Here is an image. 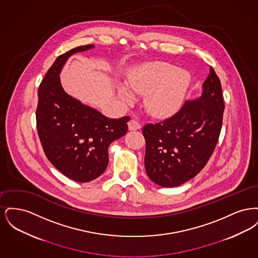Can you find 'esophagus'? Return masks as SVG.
Wrapping results in <instances>:
<instances>
[{
	"label": "esophagus",
	"mask_w": 258,
	"mask_h": 258,
	"mask_svg": "<svg viewBox=\"0 0 258 258\" xmlns=\"http://www.w3.org/2000/svg\"><path fill=\"white\" fill-rule=\"evenodd\" d=\"M127 124H128V130L130 131H137L141 127L140 123H138V121L135 120V119H132Z\"/></svg>",
	"instance_id": "34e87169"
}]
</instances>
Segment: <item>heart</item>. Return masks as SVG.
<instances>
[{
  "instance_id": "obj_1",
  "label": "heart",
  "mask_w": 258,
  "mask_h": 258,
  "mask_svg": "<svg viewBox=\"0 0 258 258\" xmlns=\"http://www.w3.org/2000/svg\"><path fill=\"white\" fill-rule=\"evenodd\" d=\"M190 83V75L184 70H176L166 62H151L135 69L128 75L127 85L138 94H144V106L153 116L164 118L175 114L183 104ZM119 96L132 100L131 91L118 88Z\"/></svg>"
}]
</instances>
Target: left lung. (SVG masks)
Segmentation results:
<instances>
[{
  "label": "left lung",
  "instance_id": "left-lung-1",
  "mask_svg": "<svg viewBox=\"0 0 258 258\" xmlns=\"http://www.w3.org/2000/svg\"><path fill=\"white\" fill-rule=\"evenodd\" d=\"M202 87L199 98L186 100L171 117L142 128L145 169L160 186H178L197 176L218 143L224 102L220 78L212 67Z\"/></svg>",
  "mask_w": 258,
  "mask_h": 258
}]
</instances>
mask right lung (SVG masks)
<instances>
[{
  "label": "right lung",
  "mask_w": 258,
  "mask_h": 258,
  "mask_svg": "<svg viewBox=\"0 0 258 258\" xmlns=\"http://www.w3.org/2000/svg\"><path fill=\"white\" fill-rule=\"evenodd\" d=\"M94 46H79L60 55L37 92V134L45 156L64 176L80 183L95 180L106 169L108 147L126 134L130 121V117H105L61 87L60 73L66 61L74 53Z\"/></svg>",
  "instance_id": "obj_1"
}]
</instances>
